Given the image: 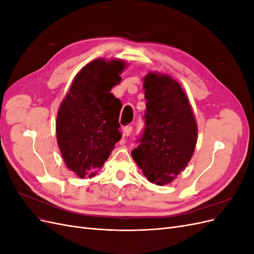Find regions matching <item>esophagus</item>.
I'll return each mask as SVG.
<instances>
[{"label":"esophagus","mask_w":254,"mask_h":254,"mask_svg":"<svg viewBox=\"0 0 254 254\" xmlns=\"http://www.w3.org/2000/svg\"><path fill=\"white\" fill-rule=\"evenodd\" d=\"M131 131H132V126H130V125H127L123 128V133H124V135H126V136H128L130 133H131Z\"/></svg>","instance_id":"esophagus-1"}]
</instances>
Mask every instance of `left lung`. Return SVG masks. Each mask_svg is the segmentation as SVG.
Here are the masks:
<instances>
[{
	"mask_svg": "<svg viewBox=\"0 0 254 254\" xmlns=\"http://www.w3.org/2000/svg\"><path fill=\"white\" fill-rule=\"evenodd\" d=\"M144 88L145 128L131 156L150 182L164 186L193 156L197 124L186 93L171 76L149 73Z\"/></svg>",
	"mask_w": 254,
	"mask_h": 254,
	"instance_id": "8db88e82",
	"label": "left lung"
}]
</instances>
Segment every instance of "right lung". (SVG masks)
<instances>
[{
  "label": "right lung",
  "instance_id": "add662e5",
  "mask_svg": "<svg viewBox=\"0 0 254 254\" xmlns=\"http://www.w3.org/2000/svg\"><path fill=\"white\" fill-rule=\"evenodd\" d=\"M122 60L95 59L75 76L56 122L57 142L68 170L93 177L122 137V102L110 91L121 81Z\"/></svg>",
  "mask_w": 254,
  "mask_h": 254
}]
</instances>
